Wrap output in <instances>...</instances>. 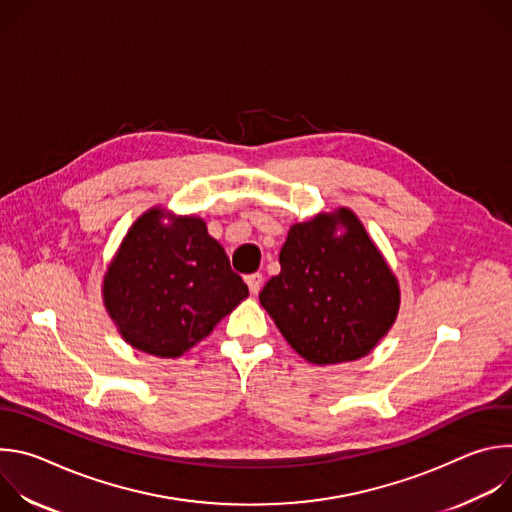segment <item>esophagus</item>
Segmentation results:
<instances>
[{"mask_svg":"<svg viewBox=\"0 0 512 512\" xmlns=\"http://www.w3.org/2000/svg\"><path fill=\"white\" fill-rule=\"evenodd\" d=\"M245 279H247V285H249L251 294H253V296L259 294V289H261V285H263V275H261V273H251V275H247Z\"/></svg>","mask_w":512,"mask_h":512,"instance_id":"1","label":"esophagus"}]
</instances>
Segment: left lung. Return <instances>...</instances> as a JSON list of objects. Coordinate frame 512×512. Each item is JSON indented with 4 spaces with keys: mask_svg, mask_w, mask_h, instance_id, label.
<instances>
[{
    "mask_svg": "<svg viewBox=\"0 0 512 512\" xmlns=\"http://www.w3.org/2000/svg\"><path fill=\"white\" fill-rule=\"evenodd\" d=\"M279 265L259 302L291 348L314 364L367 356L397 318V277L348 208L291 225Z\"/></svg>",
    "mask_w": 512,
    "mask_h": 512,
    "instance_id": "left-lung-1",
    "label": "left lung"
}]
</instances>
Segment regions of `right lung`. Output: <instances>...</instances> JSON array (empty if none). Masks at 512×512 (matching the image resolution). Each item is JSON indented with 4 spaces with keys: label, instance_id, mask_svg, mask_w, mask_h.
Instances as JSON below:
<instances>
[{
    "label": "right lung",
    "instance_id": "add662e5",
    "mask_svg": "<svg viewBox=\"0 0 512 512\" xmlns=\"http://www.w3.org/2000/svg\"><path fill=\"white\" fill-rule=\"evenodd\" d=\"M247 296L202 218L160 206L131 225L103 279V302L123 340L160 358L190 350Z\"/></svg>",
    "mask_w": 512,
    "mask_h": 512
}]
</instances>
